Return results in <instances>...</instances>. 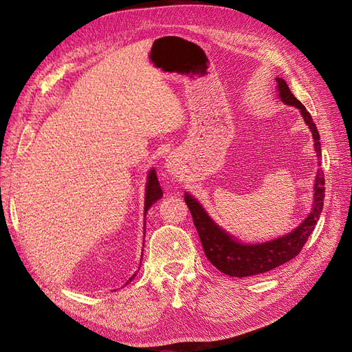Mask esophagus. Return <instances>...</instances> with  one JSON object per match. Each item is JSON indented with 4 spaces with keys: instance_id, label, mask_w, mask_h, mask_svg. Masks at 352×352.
I'll return each instance as SVG.
<instances>
[{
    "instance_id": "obj_1",
    "label": "esophagus",
    "mask_w": 352,
    "mask_h": 352,
    "mask_svg": "<svg viewBox=\"0 0 352 352\" xmlns=\"http://www.w3.org/2000/svg\"><path fill=\"white\" fill-rule=\"evenodd\" d=\"M167 168L170 170V172H173V170H175V162H168L167 163Z\"/></svg>"
}]
</instances>
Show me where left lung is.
<instances>
[{"instance_id":"8db88e82","label":"left lung","mask_w":352,"mask_h":352,"mask_svg":"<svg viewBox=\"0 0 352 352\" xmlns=\"http://www.w3.org/2000/svg\"><path fill=\"white\" fill-rule=\"evenodd\" d=\"M278 91L285 104L295 105L301 110L305 123L311 129L314 138V146L318 157L322 155L320 135L311 119V114L307 111L304 105L298 101L283 79H278ZM314 206L313 211L300 226H298L289 235L282 236L270 242L245 245L229 236L225 230H221L214 221H212L207 212L198 202L186 194L185 202L192 214L194 225L197 228L198 236L202 243L206 257L210 263L217 267L221 273L232 278H247V276L261 274L270 272L279 265L287 263L301 252L308 236L316 228V223L320 217L324 202V173L318 170L314 185Z\"/></svg>"}]
</instances>
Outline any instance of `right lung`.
Instances as JSON below:
<instances>
[{
	"label": "right lung",
	"mask_w": 352,
	"mask_h": 352,
	"mask_svg": "<svg viewBox=\"0 0 352 352\" xmlns=\"http://www.w3.org/2000/svg\"><path fill=\"white\" fill-rule=\"evenodd\" d=\"M163 197V190L162 188H160V184H158V179H157V175H155V170H151L150 175H148V182H146V194H145V214L148 208H150L154 202ZM144 230H145V226H144ZM145 235V232H144ZM136 273L132 276V278L129 279V282L135 278Z\"/></svg>",
	"instance_id": "right-lung-1"
}]
</instances>
